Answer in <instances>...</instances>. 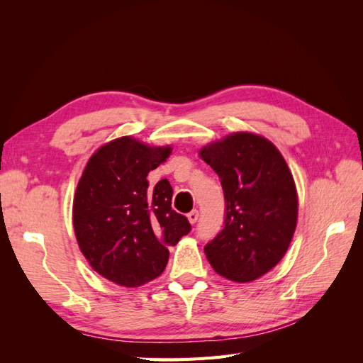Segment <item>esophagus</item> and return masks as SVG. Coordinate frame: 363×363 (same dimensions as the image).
Returning a JSON list of instances; mask_svg holds the SVG:
<instances>
[{
    "instance_id": "1",
    "label": "esophagus",
    "mask_w": 363,
    "mask_h": 363,
    "mask_svg": "<svg viewBox=\"0 0 363 363\" xmlns=\"http://www.w3.org/2000/svg\"><path fill=\"white\" fill-rule=\"evenodd\" d=\"M199 216H200L199 211H196V208H194V211H191V212L188 213V219H189V223H191V224H195L196 221H199Z\"/></svg>"
}]
</instances>
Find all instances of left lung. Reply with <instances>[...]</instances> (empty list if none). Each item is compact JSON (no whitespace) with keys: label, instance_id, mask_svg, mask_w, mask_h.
Wrapping results in <instances>:
<instances>
[{"label":"left lung","instance_id":"8db88e82","mask_svg":"<svg viewBox=\"0 0 363 363\" xmlns=\"http://www.w3.org/2000/svg\"><path fill=\"white\" fill-rule=\"evenodd\" d=\"M224 191V228L204 252L228 280L252 281L283 259L292 240L298 196L280 151L259 135H228L200 151Z\"/></svg>","mask_w":363,"mask_h":363}]
</instances>
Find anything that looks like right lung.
Returning <instances> with one entry per match:
<instances>
[{"instance_id":"right-lung-1","label":"right lung","mask_w":363,"mask_h":363,"mask_svg":"<svg viewBox=\"0 0 363 363\" xmlns=\"http://www.w3.org/2000/svg\"><path fill=\"white\" fill-rule=\"evenodd\" d=\"M171 155L124 136L98 148L77 184L72 223L89 265L119 286L155 280L168 263V247L191 232L188 218L172 211L167 179L148 189L147 175Z\"/></svg>"}]
</instances>
